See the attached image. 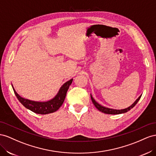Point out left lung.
Here are the masks:
<instances>
[{
    "mask_svg": "<svg viewBox=\"0 0 156 156\" xmlns=\"http://www.w3.org/2000/svg\"><path fill=\"white\" fill-rule=\"evenodd\" d=\"M142 95L140 96L139 97V98L133 103L130 106H129V107L126 108H124V109H121V110H116V109H112V108H106L105 106H103L101 105L100 104H99L96 102V101L93 99V97H92V95H91V101L93 102V105H95V107L99 110V111H101V112H103L105 114H123V113H126L127 112H128L129 110H130L131 108H133L134 106L136 105V103H138V101H139Z\"/></svg>",
    "mask_w": 156,
    "mask_h": 156,
    "instance_id": "1",
    "label": "left lung"
}]
</instances>
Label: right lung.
<instances>
[{"label":"right lung","mask_w":156,"mask_h":156,"mask_svg":"<svg viewBox=\"0 0 156 156\" xmlns=\"http://www.w3.org/2000/svg\"><path fill=\"white\" fill-rule=\"evenodd\" d=\"M73 80V79H70L68 82H65L61 87L57 94L52 99L46 102H38L25 99V98L21 97L16 91L14 87L12 86V87L17 99L26 108L36 114H48L55 112L63 105L66 95V92H67L70 84L72 83Z\"/></svg>","instance_id":"add662e5"}]
</instances>
